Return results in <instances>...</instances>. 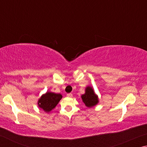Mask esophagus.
Instances as JSON below:
<instances>
[{
	"label": "esophagus",
	"mask_w": 147,
	"mask_h": 147,
	"mask_svg": "<svg viewBox=\"0 0 147 147\" xmlns=\"http://www.w3.org/2000/svg\"><path fill=\"white\" fill-rule=\"evenodd\" d=\"M67 96L68 97H73V94H72V93H67Z\"/></svg>",
	"instance_id": "esophagus-1"
}]
</instances>
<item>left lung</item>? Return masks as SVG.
Returning <instances> with one entry per match:
<instances>
[{
    "mask_svg": "<svg viewBox=\"0 0 147 147\" xmlns=\"http://www.w3.org/2000/svg\"><path fill=\"white\" fill-rule=\"evenodd\" d=\"M85 93L81 96L83 102L88 108H92L98 103V96L94 93L92 87L88 86L85 89Z\"/></svg>",
    "mask_w": 147,
    "mask_h": 147,
    "instance_id": "obj_1",
    "label": "left lung"
}]
</instances>
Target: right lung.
<instances>
[{
    "label": "right lung",
    "instance_id": "add662e5",
    "mask_svg": "<svg viewBox=\"0 0 147 147\" xmlns=\"http://www.w3.org/2000/svg\"><path fill=\"white\" fill-rule=\"evenodd\" d=\"M61 98L62 95L61 94L48 91L45 94H43L39 99L38 106L45 112L49 113L55 108Z\"/></svg>",
    "mask_w": 147,
    "mask_h": 147
}]
</instances>
